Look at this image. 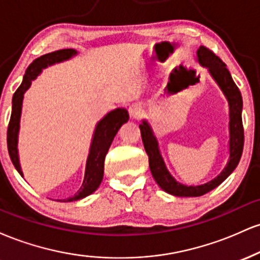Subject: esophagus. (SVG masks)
<instances>
[{
	"label": "esophagus",
	"mask_w": 260,
	"mask_h": 260,
	"mask_svg": "<svg viewBox=\"0 0 260 260\" xmlns=\"http://www.w3.org/2000/svg\"><path fill=\"white\" fill-rule=\"evenodd\" d=\"M128 111H129V116L132 118H138L140 116V112H142V106L139 105V104H132V105L129 106V109H128Z\"/></svg>",
	"instance_id": "1"
}]
</instances>
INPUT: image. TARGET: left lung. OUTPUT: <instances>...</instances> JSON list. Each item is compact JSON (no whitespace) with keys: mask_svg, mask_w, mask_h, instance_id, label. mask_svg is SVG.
<instances>
[{"mask_svg":"<svg viewBox=\"0 0 260 260\" xmlns=\"http://www.w3.org/2000/svg\"><path fill=\"white\" fill-rule=\"evenodd\" d=\"M198 62L203 67L208 68L209 73L213 79L220 86L223 95L226 96L230 107V160L226 168L216 178L211 180L208 183L201 186H186L177 182L172 177L165 165L162 156H161L159 143L156 137L154 136L153 129L149 126L147 121H143L140 124V133L142 140L144 144L145 151L149 156V168L154 180L159 184L161 189L166 193L176 197H201L205 193L210 192L219 184H221L232 171L237 168L243 151V124H242V95L240 89L235 84L231 74L226 68V64L220 59L214 52L207 49L205 46H201L197 51Z\"/></svg>","mask_w":260,"mask_h":260,"instance_id":"left-lung-1","label":"left lung"}]
</instances>
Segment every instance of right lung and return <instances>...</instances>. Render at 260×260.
<instances>
[{"instance_id":"add662e5","label":"right lung","mask_w":260,"mask_h":260,"mask_svg":"<svg viewBox=\"0 0 260 260\" xmlns=\"http://www.w3.org/2000/svg\"><path fill=\"white\" fill-rule=\"evenodd\" d=\"M76 55V50L64 49L46 53V55L37 58L26 68L22 84L19 85V88L14 92L13 99H12L11 120L7 131V147L12 162H13L14 168L19 172L20 176H23V172L22 169H20L17 145L24 92L31 85V80H34L41 73L43 68L66 61V59H70ZM128 118H129V115H128L126 109H116L107 113L103 120L99 121V123L96 124V128H95L94 137H92L91 140L90 150H89L88 160H86L84 181H83L82 187L79 188L78 192L73 197L63 199L62 202L78 201V199H82L86 196L91 194L92 192L98 189L104 177V162H105V156L107 151H109L110 145H111L112 140L115 138L116 134H117L118 129H120L122 124L126 123Z\"/></svg>"}]
</instances>
